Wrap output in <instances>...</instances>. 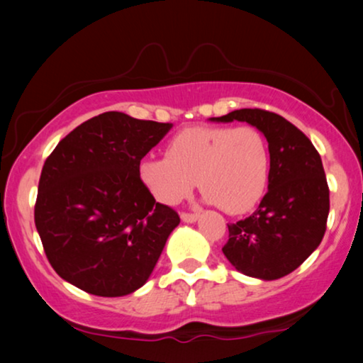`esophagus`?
<instances>
[{
    "label": "esophagus",
    "mask_w": 363,
    "mask_h": 363,
    "mask_svg": "<svg viewBox=\"0 0 363 363\" xmlns=\"http://www.w3.org/2000/svg\"><path fill=\"white\" fill-rule=\"evenodd\" d=\"M198 213H182V221L183 223H195L198 220Z\"/></svg>",
    "instance_id": "esophagus-1"
}]
</instances>
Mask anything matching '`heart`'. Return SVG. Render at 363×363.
I'll return each instance as SVG.
<instances>
[{
	"mask_svg": "<svg viewBox=\"0 0 363 363\" xmlns=\"http://www.w3.org/2000/svg\"><path fill=\"white\" fill-rule=\"evenodd\" d=\"M271 153L256 127H190L168 142L167 157L143 158L138 175L153 198L178 205L198 186L230 215L250 211L269 182Z\"/></svg>",
	"mask_w": 363,
	"mask_h": 363,
	"instance_id": "1",
	"label": "heart"
}]
</instances>
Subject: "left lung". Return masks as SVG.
Masks as SVG:
<instances>
[{
  "label": "left lung",
  "mask_w": 363,
  "mask_h": 363,
  "mask_svg": "<svg viewBox=\"0 0 363 363\" xmlns=\"http://www.w3.org/2000/svg\"><path fill=\"white\" fill-rule=\"evenodd\" d=\"M211 122H246L266 137L271 153L267 193L257 210L228 225L226 259L242 274L274 281L297 269L320 245L329 216L320 155L284 117L261 108H241Z\"/></svg>",
  "instance_id": "8db88e82"
}]
</instances>
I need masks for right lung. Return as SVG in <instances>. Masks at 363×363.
<instances>
[{
    "label": "right lung",
    "mask_w": 363,
    "mask_h": 363,
    "mask_svg": "<svg viewBox=\"0 0 363 363\" xmlns=\"http://www.w3.org/2000/svg\"><path fill=\"white\" fill-rule=\"evenodd\" d=\"M172 127L104 112L48 157L34 223L64 281L101 297L132 294L148 281L180 218L155 201L138 165Z\"/></svg>",
    "instance_id": "add662e5"
}]
</instances>
